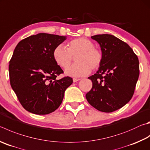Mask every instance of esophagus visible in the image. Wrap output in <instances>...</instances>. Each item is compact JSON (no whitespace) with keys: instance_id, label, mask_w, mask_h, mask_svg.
Segmentation results:
<instances>
[{"instance_id":"34e87169","label":"esophagus","mask_w":150,"mask_h":150,"mask_svg":"<svg viewBox=\"0 0 150 150\" xmlns=\"http://www.w3.org/2000/svg\"><path fill=\"white\" fill-rule=\"evenodd\" d=\"M81 79H77V78H73V81L74 83H75V82H77V81H80Z\"/></svg>"}]
</instances>
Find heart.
<instances>
[{
	"instance_id": "1",
	"label": "heart",
	"mask_w": 150,
	"mask_h": 150,
	"mask_svg": "<svg viewBox=\"0 0 150 150\" xmlns=\"http://www.w3.org/2000/svg\"><path fill=\"white\" fill-rule=\"evenodd\" d=\"M53 58L56 63L66 69L75 57L77 63L68 67L66 73L73 77L88 75L91 69H97L102 63L103 54L100 49L94 47L91 40L85 38H77L67 43V49L62 45L54 48Z\"/></svg>"
}]
</instances>
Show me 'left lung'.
I'll return each mask as SVG.
<instances>
[{"label":"left lung","mask_w":150,"mask_h":150,"mask_svg":"<svg viewBox=\"0 0 150 150\" xmlns=\"http://www.w3.org/2000/svg\"><path fill=\"white\" fill-rule=\"evenodd\" d=\"M91 38L99 43L103 60L96 73L88 77L92 87L86 98L96 110L113 112L132 98L139 77V61L129 45L113 35Z\"/></svg>","instance_id":"left-lung-1"}]
</instances>
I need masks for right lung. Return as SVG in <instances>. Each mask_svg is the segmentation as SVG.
I'll list each match as a JSON object with an SVG mask.
<instances>
[{
  "instance_id": "add662e5",
  "label": "right lung",
  "mask_w": 150,
  "mask_h": 150,
  "mask_svg": "<svg viewBox=\"0 0 150 150\" xmlns=\"http://www.w3.org/2000/svg\"><path fill=\"white\" fill-rule=\"evenodd\" d=\"M66 37L39 33L21 40L9 64L10 85L21 105L37 115L55 111L62 102L72 78L56 80L64 71L56 63L52 52Z\"/></svg>"
}]
</instances>
